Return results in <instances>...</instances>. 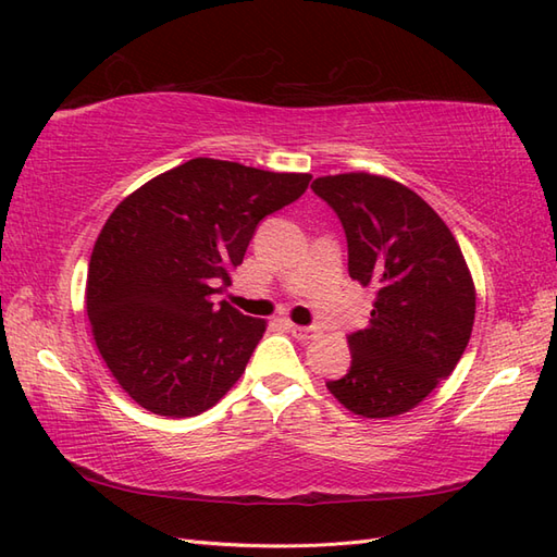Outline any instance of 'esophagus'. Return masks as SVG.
<instances>
[{
    "label": "esophagus",
    "mask_w": 557,
    "mask_h": 557,
    "mask_svg": "<svg viewBox=\"0 0 557 557\" xmlns=\"http://www.w3.org/2000/svg\"><path fill=\"white\" fill-rule=\"evenodd\" d=\"M289 332L294 334V338L304 341V344H308V341L318 336V330H312V326H301V324H289Z\"/></svg>",
    "instance_id": "1"
}]
</instances>
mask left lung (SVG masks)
<instances>
[{"label":"left lung","instance_id":"1","mask_svg":"<svg viewBox=\"0 0 557 557\" xmlns=\"http://www.w3.org/2000/svg\"><path fill=\"white\" fill-rule=\"evenodd\" d=\"M310 188L344 225L350 277L376 292L367 326L348 336V374L326 388L364 419L405 414L454 372L473 332L475 284L459 242L393 178L352 171Z\"/></svg>","mask_w":557,"mask_h":557}]
</instances>
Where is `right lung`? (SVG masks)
<instances>
[{
    "label": "right lung",
    "instance_id": "right-lung-1",
    "mask_svg": "<svg viewBox=\"0 0 557 557\" xmlns=\"http://www.w3.org/2000/svg\"><path fill=\"white\" fill-rule=\"evenodd\" d=\"M310 178L195 157L110 213L91 251L87 312L98 352L134 403L197 417L245 374L265 320L211 296L231 284L256 225Z\"/></svg>",
    "mask_w": 557,
    "mask_h": 557
}]
</instances>
